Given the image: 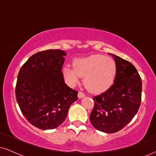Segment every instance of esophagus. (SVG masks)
Here are the masks:
<instances>
[{"mask_svg":"<svg viewBox=\"0 0 156 156\" xmlns=\"http://www.w3.org/2000/svg\"><path fill=\"white\" fill-rule=\"evenodd\" d=\"M85 97V94H84L83 92H78V98H79V99H81V98H83Z\"/></svg>","mask_w":156,"mask_h":156,"instance_id":"34e87169","label":"esophagus"}]
</instances>
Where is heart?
Listing matches in <instances>:
<instances>
[{
  "label": "heart",
  "instance_id": "heart-1",
  "mask_svg": "<svg viewBox=\"0 0 156 156\" xmlns=\"http://www.w3.org/2000/svg\"><path fill=\"white\" fill-rule=\"evenodd\" d=\"M73 67H64L62 70L67 83L74 85L79 77L83 78L85 88L94 94L108 90L117 76V64L114 60L103 55L94 54L77 58L73 62Z\"/></svg>",
  "mask_w": 156,
  "mask_h": 156
}]
</instances>
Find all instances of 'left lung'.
<instances>
[{
  "label": "left lung",
  "mask_w": 156,
  "mask_h": 156,
  "mask_svg": "<svg viewBox=\"0 0 156 156\" xmlns=\"http://www.w3.org/2000/svg\"><path fill=\"white\" fill-rule=\"evenodd\" d=\"M117 64L114 84L94 97L90 122L97 130L107 133L119 131L136 115L141 104V79L130 62L111 54Z\"/></svg>",
  "instance_id": "1"
}]
</instances>
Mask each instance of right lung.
<instances>
[{"mask_svg": "<svg viewBox=\"0 0 156 156\" xmlns=\"http://www.w3.org/2000/svg\"><path fill=\"white\" fill-rule=\"evenodd\" d=\"M65 55L61 50L38 52L20 69L16 99L27 120L39 129L62 125L78 100V92L64 83L62 69Z\"/></svg>", "mask_w": 156, "mask_h": 156, "instance_id": "add662e5", "label": "right lung"}]
</instances>
